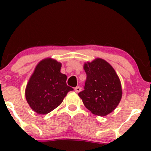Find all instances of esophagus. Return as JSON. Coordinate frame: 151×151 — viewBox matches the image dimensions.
<instances>
[{
	"mask_svg": "<svg viewBox=\"0 0 151 151\" xmlns=\"http://www.w3.org/2000/svg\"><path fill=\"white\" fill-rule=\"evenodd\" d=\"M74 91H75L76 93H79L81 91V87L80 86H77V87L74 89Z\"/></svg>",
	"mask_w": 151,
	"mask_h": 151,
	"instance_id": "34e87169",
	"label": "esophagus"
}]
</instances>
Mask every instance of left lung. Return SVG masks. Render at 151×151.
Here are the masks:
<instances>
[{
	"instance_id": "1",
	"label": "left lung",
	"mask_w": 151,
	"mask_h": 151,
	"mask_svg": "<svg viewBox=\"0 0 151 151\" xmlns=\"http://www.w3.org/2000/svg\"><path fill=\"white\" fill-rule=\"evenodd\" d=\"M86 81L84 91L78 93L93 114L105 116L118 106L122 98L120 79L111 65L101 58L84 62Z\"/></svg>"
}]
</instances>
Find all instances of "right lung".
<instances>
[{
  "label": "right lung",
  "mask_w": 151,
  "mask_h": 151,
  "mask_svg": "<svg viewBox=\"0 0 151 151\" xmlns=\"http://www.w3.org/2000/svg\"><path fill=\"white\" fill-rule=\"evenodd\" d=\"M62 63L51 58L38 62L26 85L25 96L31 109L45 115L56 109L69 91L67 76L60 72Z\"/></svg>",
  "instance_id": "right-lung-1"
}]
</instances>
